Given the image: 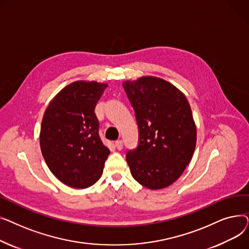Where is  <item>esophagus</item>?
Instances as JSON below:
<instances>
[{
  "instance_id": "obj_1",
  "label": "esophagus",
  "mask_w": 249,
  "mask_h": 249,
  "mask_svg": "<svg viewBox=\"0 0 249 249\" xmlns=\"http://www.w3.org/2000/svg\"><path fill=\"white\" fill-rule=\"evenodd\" d=\"M115 146L118 150H121L123 148V141L122 140H117L115 141Z\"/></svg>"
}]
</instances>
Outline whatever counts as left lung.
Masks as SVG:
<instances>
[{"mask_svg": "<svg viewBox=\"0 0 249 249\" xmlns=\"http://www.w3.org/2000/svg\"><path fill=\"white\" fill-rule=\"evenodd\" d=\"M135 112L138 145L126 161L132 177L150 190L171 186L190 163L197 130L186 96L162 78L143 76L123 84Z\"/></svg>", "mask_w": 249, "mask_h": 249, "instance_id": "left-lung-1", "label": "left lung"}]
</instances>
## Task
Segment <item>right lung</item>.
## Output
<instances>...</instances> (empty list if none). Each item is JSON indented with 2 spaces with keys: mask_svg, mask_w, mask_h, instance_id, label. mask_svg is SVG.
<instances>
[{
  "mask_svg": "<svg viewBox=\"0 0 249 249\" xmlns=\"http://www.w3.org/2000/svg\"><path fill=\"white\" fill-rule=\"evenodd\" d=\"M107 87L74 82L62 89L45 110L41 152L51 173L69 187L89 188L103 174L110 150L100 138L95 108Z\"/></svg>",
  "mask_w": 249,
  "mask_h": 249,
  "instance_id": "1",
  "label": "right lung"
}]
</instances>
